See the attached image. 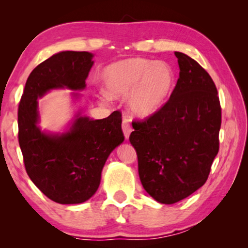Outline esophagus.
<instances>
[{
  "mask_svg": "<svg viewBox=\"0 0 248 248\" xmlns=\"http://www.w3.org/2000/svg\"><path fill=\"white\" fill-rule=\"evenodd\" d=\"M121 127H123V131H124V138H125V139H129L130 133H131V131H132V128H131V125H130L129 120L128 119H124Z\"/></svg>",
  "mask_w": 248,
  "mask_h": 248,
  "instance_id": "obj_1",
  "label": "esophagus"
}]
</instances>
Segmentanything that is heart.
Masks as SVG:
<instances>
[{
	"instance_id": "obj_1",
	"label": "heart",
	"mask_w": 248,
	"mask_h": 248,
	"mask_svg": "<svg viewBox=\"0 0 248 248\" xmlns=\"http://www.w3.org/2000/svg\"><path fill=\"white\" fill-rule=\"evenodd\" d=\"M103 89L109 97H128L132 115L152 116L163 107L173 93L176 75L166 62L136 57L117 61L102 73Z\"/></svg>"
}]
</instances>
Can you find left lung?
<instances>
[{"mask_svg":"<svg viewBox=\"0 0 248 248\" xmlns=\"http://www.w3.org/2000/svg\"><path fill=\"white\" fill-rule=\"evenodd\" d=\"M179 78L152 116L132 121L142 186L161 203L187 198L207 182L219 152L221 106L215 82L194 59L175 52Z\"/></svg>","mask_w":248,"mask_h":248,"instance_id":"obj_1","label":"left lung"}]
</instances>
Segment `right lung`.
Returning a JSON list of instances; mask_svg holds the SVG:
<instances>
[{"instance_id":"add662e5","label":"right lung","mask_w":248,"mask_h":248,"mask_svg":"<svg viewBox=\"0 0 248 248\" xmlns=\"http://www.w3.org/2000/svg\"><path fill=\"white\" fill-rule=\"evenodd\" d=\"M86 51L53 54L31 71L18 105V142L31 182L61 204L82 203L98 189L105 162L124 139L121 112L93 120L77 115L62 134L39 129L37 98L53 89L84 90L94 61Z\"/></svg>"}]
</instances>
